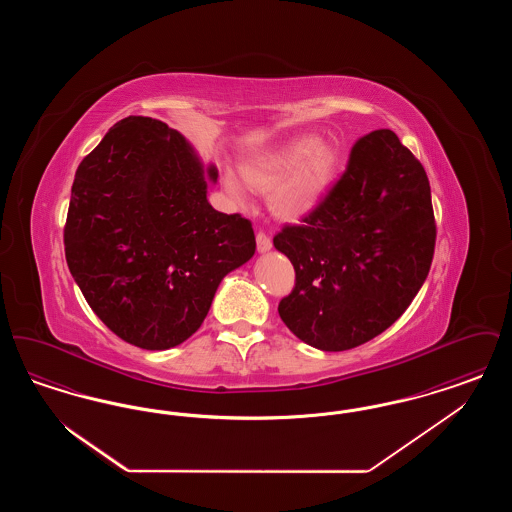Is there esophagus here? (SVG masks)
Instances as JSON below:
<instances>
[{
	"mask_svg": "<svg viewBox=\"0 0 512 512\" xmlns=\"http://www.w3.org/2000/svg\"><path fill=\"white\" fill-rule=\"evenodd\" d=\"M270 247H272V242H270L267 234L265 232H257V249H259V253H267Z\"/></svg>",
	"mask_w": 512,
	"mask_h": 512,
	"instance_id": "34e87169",
	"label": "esophagus"
}]
</instances>
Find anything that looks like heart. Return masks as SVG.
I'll use <instances>...</instances> for the list:
<instances>
[{
  "label": "heart",
  "instance_id": "heart-1",
  "mask_svg": "<svg viewBox=\"0 0 512 512\" xmlns=\"http://www.w3.org/2000/svg\"><path fill=\"white\" fill-rule=\"evenodd\" d=\"M340 163V149L334 144L301 136L247 159L242 167L245 183L236 172H228L224 184L238 201L247 199V185L270 192L268 203L276 217L301 220L315 213L330 194Z\"/></svg>",
  "mask_w": 512,
  "mask_h": 512
}]
</instances>
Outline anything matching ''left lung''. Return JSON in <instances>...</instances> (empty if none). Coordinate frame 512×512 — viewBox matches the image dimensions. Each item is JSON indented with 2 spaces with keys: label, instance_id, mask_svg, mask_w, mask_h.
<instances>
[{
  "label": "left lung",
  "instance_id": "8db88e82",
  "mask_svg": "<svg viewBox=\"0 0 512 512\" xmlns=\"http://www.w3.org/2000/svg\"><path fill=\"white\" fill-rule=\"evenodd\" d=\"M301 220L274 236L295 268V288L278 305L284 324L320 351L353 349L390 328L434 257L436 220L420 161L395 132L374 130Z\"/></svg>",
  "mask_w": 512,
  "mask_h": 512
}]
</instances>
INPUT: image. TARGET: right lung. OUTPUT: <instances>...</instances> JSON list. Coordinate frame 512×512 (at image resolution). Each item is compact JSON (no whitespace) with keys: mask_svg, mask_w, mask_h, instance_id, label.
I'll return each instance as SVG.
<instances>
[{"mask_svg":"<svg viewBox=\"0 0 512 512\" xmlns=\"http://www.w3.org/2000/svg\"><path fill=\"white\" fill-rule=\"evenodd\" d=\"M215 165L165 122L126 117L82 159L65 257L99 320L149 351L188 340L220 280L255 253L251 222L207 201Z\"/></svg>","mask_w":512,"mask_h":512,"instance_id":"right-lung-1","label":"right lung"}]
</instances>
